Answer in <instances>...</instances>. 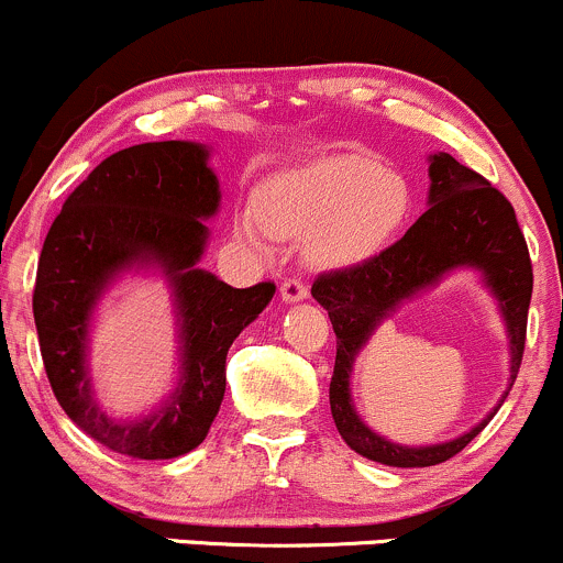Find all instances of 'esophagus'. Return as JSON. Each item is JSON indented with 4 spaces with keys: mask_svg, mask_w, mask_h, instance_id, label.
<instances>
[{
    "mask_svg": "<svg viewBox=\"0 0 563 563\" xmlns=\"http://www.w3.org/2000/svg\"><path fill=\"white\" fill-rule=\"evenodd\" d=\"M280 297L286 305H294V301L307 299V286L301 280H297V277H291V280H286L280 286Z\"/></svg>",
    "mask_w": 563,
    "mask_h": 563,
    "instance_id": "esophagus-1",
    "label": "esophagus"
}]
</instances>
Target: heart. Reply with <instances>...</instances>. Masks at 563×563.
<instances>
[{"label": "heart", "instance_id": "1", "mask_svg": "<svg viewBox=\"0 0 563 563\" xmlns=\"http://www.w3.org/2000/svg\"><path fill=\"white\" fill-rule=\"evenodd\" d=\"M410 210V188L380 162L336 153L272 177L256 205L262 229L283 240H305L307 262L321 269L356 266L375 256ZM240 236L262 251L251 221Z\"/></svg>", "mask_w": 563, "mask_h": 563}]
</instances>
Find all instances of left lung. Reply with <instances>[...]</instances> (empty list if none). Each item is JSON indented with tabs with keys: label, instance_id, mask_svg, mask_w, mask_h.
<instances>
[{
	"label": "left lung",
	"instance_id": "left-lung-1",
	"mask_svg": "<svg viewBox=\"0 0 563 563\" xmlns=\"http://www.w3.org/2000/svg\"><path fill=\"white\" fill-rule=\"evenodd\" d=\"M429 210L399 242L347 269L327 272L312 283V299L329 310L336 334L334 375L329 386L331 418L351 451L386 466H434L464 451L488 426L516 383L526 345L531 258L512 205L475 169L451 153L429 156ZM459 268H475L500 305L511 340V377L500 405L470 432L437 446H399L369 430L352 407V364L374 329L405 300L439 285Z\"/></svg>",
	"mask_w": 563,
	"mask_h": 563
}]
</instances>
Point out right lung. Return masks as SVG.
Masks as SVG:
<instances>
[{
	"mask_svg": "<svg viewBox=\"0 0 563 563\" xmlns=\"http://www.w3.org/2000/svg\"><path fill=\"white\" fill-rule=\"evenodd\" d=\"M210 147L167 140L104 158L64 202L45 236L34 286L43 364L62 410L110 451L177 459L194 451L221 410L227 353L275 297V283L232 288L199 266L218 216L221 183ZM168 280L178 321V383L153 413L112 419L98 407L87 364L96 305L126 271Z\"/></svg>",
	"mask_w": 563,
	"mask_h": 563,
	"instance_id": "obj_1",
	"label": "right lung"
}]
</instances>
